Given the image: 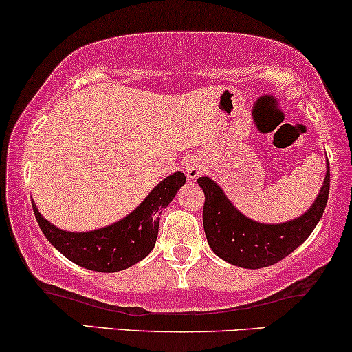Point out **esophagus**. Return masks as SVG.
<instances>
[{"label": "esophagus", "mask_w": 352, "mask_h": 352, "mask_svg": "<svg viewBox=\"0 0 352 352\" xmlns=\"http://www.w3.org/2000/svg\"><path fill=\"white\" fill-rule=\"evenodd\" d=\"M186 173H188V176L190 177V179H196V177L201 176V173H202L201 163L196 162V160H189V162L186 163Z\"/></svg>", "instance_id": "1"}]
</instances>
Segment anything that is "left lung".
<instances>
[{"label": "left lung", "mask_w": 352, "mask_h": 352, "mask_svg": "<svg viewBox=\"0 0 352 352\" xmlns=\"http://www.w3.org/2000/svg\"><path fill=\"white\" fill-rule=\"evenodd\" d=\"M197 183L206 196L202 222L212 251L233 266L259 269L279 263L315 230L328 202L329 163L322 189L310 209L284 223H261L241 214L209 176L199 177Z\"/></svg>", "instance_id": "1"}]
</instances>
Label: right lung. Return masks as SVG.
Wrapping results in <instances>:
<instances>
[{
	"mask_svg": "<svg viewBox=\"0 0 352 352\" xmlns=\"http://www.w3.org/2000/svg\"><path fill=\"white\" fill-rule=\"evenodd\" d=\"M184 183V173H173L127 217L91 232H67L43 219L34 201L32 209L42 233L65 258L89 271L117 272L142 261L155 248L160 215Z\"/></svg>",
	"mask_w": 352,
	"mask_h": 352,
	"instance_id": "obj_1",
	"label": "right lung"
}]
</instances>
